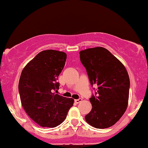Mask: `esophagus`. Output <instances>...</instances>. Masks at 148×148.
I'll return each mask as SVG.
<instances>
[{"label":"esophagus","instance_id":"obj_1","mask_svg":"<svg viewBox=\"0 0 148 148\" xmlns=\"http://www.w3.org/2000/svg\"><path fill=\"white\" fill-rule=\"evenodd\" d=\"M81 101H82V99H81V98H80V99H75V100H74V102H75L76 103H79L81 102Z\"/></svg>","mask_w":148,"mask_h":148}]
</instances>
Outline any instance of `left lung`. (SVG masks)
<instances>
[{
	"label": "left lung",
	"mask_w": 148,
	"mask_h": 148,
	"mask_svg": "<svg viewBox=\"0 0 148 148\" xmlns=\"http://www.w3.org/2000/svg\"><path fill=\"white\" fill-rule=\"evenodd\" d=\"M92 86L97 88L90 99L91 111L86 121L97 129L113 126L123 116L128 105L130 81L126 68L109 51L103 47L79 52Z\"/></svg>",
	"instance_id": "left-lung-1"
}]
</instances>
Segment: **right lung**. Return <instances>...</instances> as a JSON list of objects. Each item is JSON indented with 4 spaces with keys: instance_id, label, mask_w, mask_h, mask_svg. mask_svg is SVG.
Listing matches in <instances>:
<instances>
[{
    "instance_id": "1",
    "label": "right lung",
    "mask_w": 148,
    "mask_h": 148,
    "mask_svg": "<svg viewBox=\"0 0 148 148\" xmlns=\"http://www.w3.org/2000/svg\"><path fill=\"white\" fill-rule=\"evenodd\" d=\"M67 54L56 50L39 53L22 70L18 92L25 111L43 127H56L65 120L74 99L54 93Z\"/></svg>"
}]
</instances>
